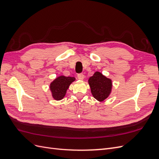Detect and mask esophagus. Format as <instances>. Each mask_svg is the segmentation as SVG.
I'll return each instance as SVG.
<instances>
[{"instance_id":"obj_1","label":"esophagus","mask_w":159,"mask_h":159,"mask_svg":"<svg viewBox=\"0 0 159 159\" xmlns=\"http://www.w3.org/2000/svg\"><path fill=\"white\" fill-rule=\"evenodd\" d=\"M78 78L80 80H83L84 79V75L83 74H78Z\"/></svg>"}]
</instances>
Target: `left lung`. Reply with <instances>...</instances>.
<instances>
[{"instance_id": "8db88e82", "label": "left lung", "mask_w": 159, "mask_h": 159, "mask_svg": "<svg viewBox=\"0 0 159 159\" xmlns=\"http://www.w3.org/2000/svg\"><path fill=\"white\" fill-rule=\"evenodd\" d=\"M88 83L93 98L99 102H103L109 97L112 88L111 80L100 72L96 71L90 77Z\"/></svg>"}]
</instances>
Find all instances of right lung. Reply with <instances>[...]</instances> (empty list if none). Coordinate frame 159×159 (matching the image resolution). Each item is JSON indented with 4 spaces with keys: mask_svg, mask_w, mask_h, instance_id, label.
<instances>
[{
    "mask_svg": "<svg viewBox=\"0 0 159 159\" xmlns=\"http://www.w3.org/2000/svg\"><path fill=\"white\" fill-rule=\"evenodd\" d=\"M75 80L74 77H66L60 75L50 84V88L52 97L55 100H61L64 98L66 91L70 84Z\"/></svg>",
    "mask_w": 159,
    "mask_h": 159,
    "instance_id": "add662e5",
    "label": "right lung"
}]
</instances>
